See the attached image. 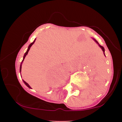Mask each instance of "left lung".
Returning <instances> with one entry per match:
<instances>
[{
  "label": "left lung",
  "mask_w": 122,
  "mask_h": 122,
  "mask_svg": "<svg viewBox=\"0 0 122 122\" xmlns=\"http://www.w3.org/2000/svg\"><path fill=\"white\" fill-rule=\"evenodd\" d=\"M94 40H95V39H94ZM95 41L97 43V44H99V43H98V42L96 40H95ZM99 46H100V47L102 49V50H103V52H104V47H103V46H101V45H99Z\"/></svg>",
  "instance_id": "left-lung-1"
}]
</instances>
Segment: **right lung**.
Returning <instances> with one entry per match:
<instances>
[{
  "label": "right lung",
  "instance_id": "obj_1",
  "mask_svg": "<svg viewBox=\"0 0 122 122\" xmlns=\"http://www.w3.org/2000/svg\"><path fill=\"white\" fill-rule=\"evenodd\" d=\"M35 40H34V41L33 42H32L31 44H30V45H29V46H28V50H27L26 52H25V54L24 56H23V60H22V62H23V60H24V59H25V56H26V55H27V54H28V51H29V50H30V48L31 47V46H32V45L33 44H34V43L35 42ZM21 68H22V62H21V64H20V71H21ZM23 82H24V83H25V84L26 85V86H28V87H29V88H31V87H30V86H29V85L28 84V83H26V82H25V81H23Z\"/></svg>",
  "mask_w": 122,
  "mask_h": 122
}]
</instances>
